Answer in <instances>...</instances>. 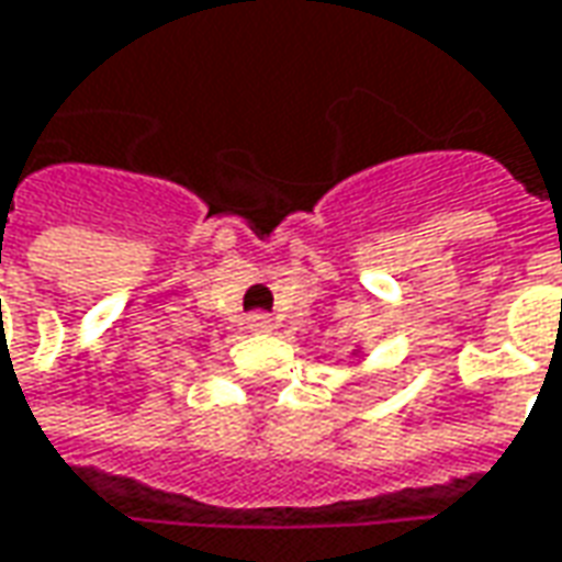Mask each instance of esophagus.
Here are the masks:
<instances>
[{
    "mask_svg": "<svg viewBox=\"0 0 562 562\" xmlns=\"http://www.w3.org/2000/svg\"><path fill=\"white\" fill-rule=\"evenodd\" d=\"M246 329L255 331V335L273 331V316H267V313H251L249 319H246Z\"/></svg>",
    "mask_w": 562,
    "mask_h": 562,
    "instance_id": "1",
    "label": "esophagus"
}]
</instances>
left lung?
Wrapping results in <instances>:
<instances>
[{"label": "left lung", "mask_w": 562, "mask_h": 562, "mask_svg": "<svg viewBox=\"0 0 562 562\" xmlns=\"http://www.w3.org/2000/svg\"><path fill=\"white\" fill-rule=\"evenodd\" d=\"M353 353H362V347H357V350H353Z\"/></svg>", "instance_id": "obj_1"}]
</instances>
